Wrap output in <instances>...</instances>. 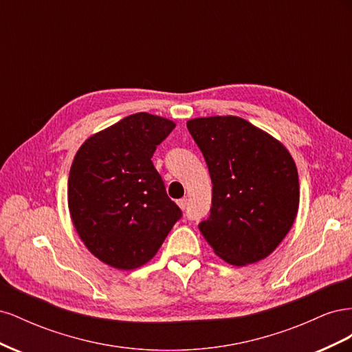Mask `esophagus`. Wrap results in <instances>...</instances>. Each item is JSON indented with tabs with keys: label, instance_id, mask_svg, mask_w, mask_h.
<instances>
[{
	"label": "esophagus",
	"instance_id": "1",
	"mask_svg": "<svg viewBox=\"0 0 352 352\" xmlns=\"http://www.w3.org/2000/svg\"><path fill=\"white\" fill-rule=\"evenodd\" d=\"M177 206L182 208V210H186V207H188V199L186 198H180V199H177Z\"/></svg>",
	"mask_w": 352,
	"mask_h": 352
}]
</instances>
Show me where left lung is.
Returning <instances> with one entry per match:
<instances>
[{
	"mask_svg": "<svg viewBox=\"0 0 352 352\" xmlns=\"http://www.w3.org/2000/svg\"><path fill=\"white\" fill-rule=\"evenodd\" d=\"M212 182L210 214L198 229L220 258L245 265L270 255L300 204L296 166L286 148L235 116L186 123Z\"/></svg>",
	"mask_w": 352,
	"mask_h": 352,
	"instance_id": "1",
	"label": "left lung"
}]
</instances>
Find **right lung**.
Wrapping results in <instances>:
<instances>
[{
  "label": "right lung",
  "mask_w": 352,
  "mask_h": 352,
  "mask_svg": "<svg viewBox=\"0 0 352 352\" xmlns=\"http://www.w3.org/2000/svg\"><path fill=\"white\" fill-rule=\"evenodd\" d=\"M175 123L148 113L122 119L85 142L70 167L69 210L102 263L132 270L150 261L182 217L153 164Z\"/></svg>",
  "instance_id": "obj_1"
}]
</instances>
